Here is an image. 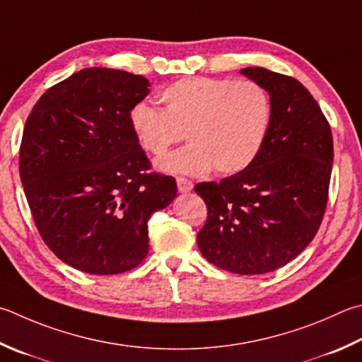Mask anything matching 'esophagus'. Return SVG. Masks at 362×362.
<instances>
[{"mask_svg": "<svg viewBox=\"0 0 362 362\" xmlns=\"http://www.w3.org/2000/svg\"><path fill=\"white\" fill-rule=\"evenodd\" d=\"M177 188L180 193H188L193 189V182L185 179V177H177Z\"/></svg>", "mask_w": 362, "mask_h": 362, "instance_id": "esophagus-1", "label": "esophagus"}]
</instances>
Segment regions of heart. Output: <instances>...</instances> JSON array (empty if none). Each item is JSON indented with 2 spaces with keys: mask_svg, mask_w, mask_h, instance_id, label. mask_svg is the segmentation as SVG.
Segmentation results:
<instances>
[{
  "mask_svg": "<svg viewBox=\"0 0 362 362\" xmlns=\"http://www.w3.org/2000/svg\"><path fill=\"white\" fill-rule=\"evenodd\" d=\"M163 110L139 103L129 124L139 146L155 156L188 137L192 144L160 161L170 173L235 174L264 147L272 123V101L255 81L185 77L160 93Z\"/></svg>",
  "mask_w": 362,
  "mask_h": 362,
  "instance_id": "heart-1",
  "label": "heart"
}]
</instances>
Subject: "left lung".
Segmentation results:
<instances>
[{
	"instance_id": "left-lung-1",
	"label": "left lung",
	"mask_w": 362,
	"mask_h": 362,
	"mask_svg": "<svg viewBox=\"0 0 362 362\" xmlns=\"http://www.w3.org/2000/svg\"><path fill=\"white\" fill-rule=\"evenodd\" d=\"M240 72L271 96V131L248 168L194 187L207 206L198 247L223 271L256 275L288 264L318 233L334 146L329 122L299 81L264 68Z\"/></svg>"
}]
</instances>
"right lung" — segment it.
<instances>
[{
	"mask_svg": "<svg viewBox=\"0 0 362 362\" xmlns=\"http://www.w3.org/2000/svg\"><path fill=\"white\" fill-rule=\"evenodd\" d=\"M146 77L88 68L50 87L26 118L21 180L52 252L95 275L131 271L148 253L152 214L177 196L170 175L150 173L129 112Z\"/></svg>",
	"mask_w": 362,
	"mask_h": 362,
	"instance_id": "add662e5",
	"label": "right lung"
}]
</instances>
